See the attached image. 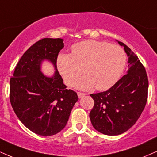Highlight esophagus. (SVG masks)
I'll return each instance as SVG.
<instances>
[{"instance_id": "esophagus-1", "label": "esophagus", "mask_w": 157, "mask_h": 157, "mask_svg": "<svg viewBox=\"0 0 157 157\" xmlns=\"http://www.w3.org/2000/svg\"><path fill=\"white\" fill-rule=\"evenodd\" d=\"M86 95L85 93H82V92H77V96H78L79 98H81V97H84Z\"/></svg>"}]
</instances>
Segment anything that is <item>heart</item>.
<instances>
[{
  "label": "heart",
  "instance_id": "obj_1",
  "mask_svg": "<svg viewBox=\"0 0 157 157\" xmlns=\"http://www.w3.org/2000/svg\"><path fill=\"white\" fill-rule=\"evenodd\" d=\"M126 63L124 49L117 45L97 40H86L71 46V55L60 54L57 66L65 83L90 89L95 86L103 91L113 86L121 76Z\"/></svg>",
  "mask_w": 157,
  "mask_h": 157
}]
</instances>
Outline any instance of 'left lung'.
I'll list each match as a JSON object with an SVG mask.
<instances>
[{
    "label": "left lung",
    "instance_id": "left-lung-1",
    "mask_svg": "<svg viewBox=\"0 0 157 157\" xmlns=\"http://www.w3.org/2000/svg\"><path fill=\"white\" fill-rule=\"evenodd\" d=\"M128 57V74L103 92L91 94L94 101L89 113L93 127L109 136L121 134L137 121L147 100L148 79L138 57L118 41Z\"/></svg>",
    "mask_w": 157,
    "mask_h": 157
}]
</instances>
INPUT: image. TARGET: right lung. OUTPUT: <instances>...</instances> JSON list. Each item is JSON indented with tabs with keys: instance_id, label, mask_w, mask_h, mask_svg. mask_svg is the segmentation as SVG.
Returning a JSON list of instances; mask_svg holds the SVG:
<instances>
[{
	"instance_id": "add662e5",
	"label": "right lung",
	"mask_w": 157,
	"mask_h": 157,
	"mask_svg": "<svg viewBox=\"0 0 157 157\" xmlns=\"http://www.w3.org/2000/svg\"><path fill=\"white\" fill-rule=\"evenodd\" d=\"M61 38L40 40L23 54L10 78V100L12 109L27 128L41 136L57 134L66 125L77 94L67 89L57 69L59 52L64 47ZM44 59L56 68L52 78L40 71Z\"/></svg>"
}]
</instances>
